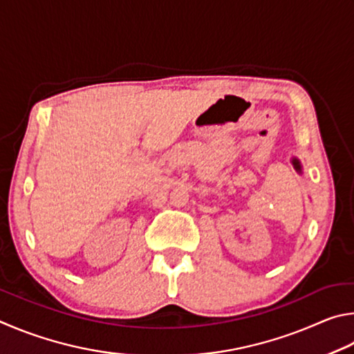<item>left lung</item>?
<instances>
[{"label": "left lung", "instance_id": "obj_1", "mask_svg": "<svg viewBox=\"0 0 354 354\" xmlns=\"http://www.w3.org/2000/svg\"><path fill=\"white\" fill-rule=\"evenodd\" d=\"M290 163L294 165V169L299 172V174H301V165H300V161H299V158H295V157H292V160H290Z\"/></svg>", "mask_w": 354, "mask_h": 354}]
</instances>
